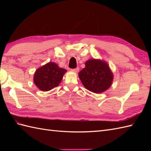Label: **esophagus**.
I'll list each match as a JSON object with an SVG mask.
<instances>
[{"label":"esophagus","mask_w":151,"mask_h":151,"mask_svg":"<svg viewBox=\"0 0 151 151\" xmlns=\"http://www.w3.org/2000/svg\"><path fill=\"white\" fill-rule=\"evenodd\" d=\"M71 70L75 73H77L79 70V67H76V68H75V69H73Z\"/></svg>","instance_id":"obj_1"}]
</instances>
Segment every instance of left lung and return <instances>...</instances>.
I'll return each instance as SVG.
<instances>
[{"mask_svg": "<svg viewBox=\"0 0 151 151\" xmlns=\"http://www.w3.org/2000/svg\"><path fill=\"white\" fill-rule=\"evenodd\" d=\"M86 67L78 73L84 87L92 92L99 93L110 87L113 81V74L108 64L101 60H89Z\"/></svg>", "mask_w": 151, "mask_h": 151, "instance_id": "1", "label": "left lung"}]
</instances>
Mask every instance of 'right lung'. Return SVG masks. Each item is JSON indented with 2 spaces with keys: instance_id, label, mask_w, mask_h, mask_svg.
I'll list each match as a JSON object with an SVG mask.
<instances>
[{
  "instance_id": "right-lung-1",
  "label": "right lung",
  "mask_w": 151,
  "mask_h": 151,
  "mask_svg": "<svg viewBox=\"0 0 151 151\" xmlns=\"http://www.w3.org/2000/svg\"><path fill=\"white\" fill-rule=\"evenodd\" d=\"M66 72V69L60 68L56 63L49 62L36 70L34 84L41 91H49L59 85Z\"/></svg>"
}]
</instances>
